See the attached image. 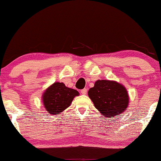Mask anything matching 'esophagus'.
<instances>
[{"mask_svg": "<svg viewBox=\"0 0 161 161\" xmlns=\"http://www.w3.org/2000/svg\"><path fill=\"white\" fill-rule=\"evenodd\" d=\"M87 91H88V90H87V88H84V89L81 90V93H82V95H86Z\"/></svg>", "mask_w": 161, "mask_h": 161, "instance_id": "obj_1", "label": "esophagus"}]
</instances>
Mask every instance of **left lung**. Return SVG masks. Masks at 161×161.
Instances as JSON below:
<instances>
[{
    "label": "left lung",
    "instance_id": "obj_1",
    "mask_svg": "<svg viewBox=\"0 0 161 161\" xmlns=\"http://www.w3.org/2000/svg\"><path fill=\"white\" fill-rule=\"evenodd\" d=\"M88 95L95 108L108 118L121 114L126 110L129 104L126 89L123 85L115 81H96Z\"/></svg>",
    "mask_w": 161,
    "mask_h": 161
}]
</instances>
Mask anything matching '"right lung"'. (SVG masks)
<instances>
[{"label":"right lung","mask_w":161,"mask_h":161,"mask_svg":"<svg viewBox=\"0 0 161 161\" xmlns=\"http://www.w3.org/2000/svg\"><path fill=\"white\" fill-rule=\"evenodd\" d=\"M78 91L66 87L63 82H54L48 87L42 95L44 106L49 114L55 115L69 108Z\"/></svg>","instance_id":"obj_1"}]
</instances>
